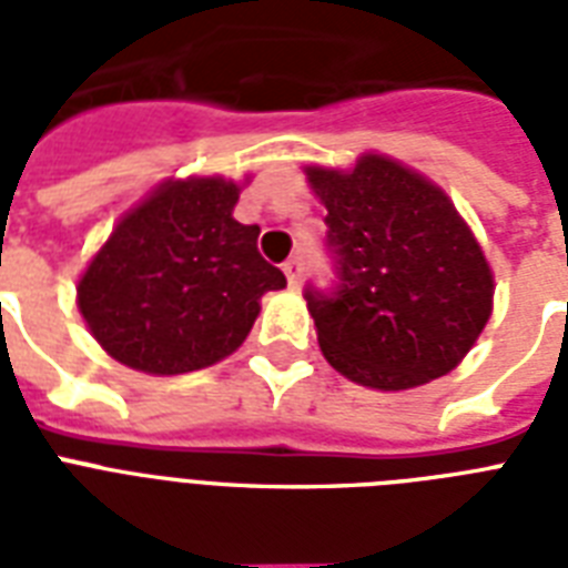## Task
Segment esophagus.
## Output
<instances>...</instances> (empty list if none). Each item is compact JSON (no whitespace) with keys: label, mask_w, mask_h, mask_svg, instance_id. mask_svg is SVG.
Listing matches in <instances>:
<instances>
[{"label":"esophagus","mask_w":568,"mask_h":568,"mask_svg":"<svg viewBox=\"0 0 568 568\" xmlns=\"http://www.w3.org/2000/svg\"><path fill=\"white\" fill-rule=\"evenodd\" d=\"M283 271H285V276H288V285H292V288H294V285L301 283V276H303V258L301 256H292L283 265Z\"/></svg>","instance_id":"obj_1"}]
</instances>
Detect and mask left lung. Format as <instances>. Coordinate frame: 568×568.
I'll list each match as a JSON object with an SVG mask.
<instances>
[{
    "label": "left lung",
    "instance_id": "1",
    "mask_svg": "<svg viewBox=\"0 0 568 568\" xmlns=\"http://www.w3.org/2000/svg\"><path fill=\"white\" fill-rule=\"evenodd\" d=\"M306 180L342 280L333 294L306 288L324 359L379 392L454 372L493 315L495 276L450 196L379 153L347 171L306 164Z\"/></svg>",
    "mask_w": 568,
    "mask_h": 568
}]
</instances>
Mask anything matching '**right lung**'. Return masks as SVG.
<instances>
[{"label": "right lung", "instance_id": "1", "mask_svg": "<svg viewBox=\"0 0 568 568\" xmlns=\"http://www.w3.org/2000/svg\"><path fill=\"white\" fill-rule=\"evenodd\" d=\"M239 194L223 176L164 180L120 217L75 285L111 359L173 377L244 345L262 294L285 288V276L258 253V226L232 217Z\"/></svg>", "mask_w": 568, "mask_h": 568}]
</instances>
